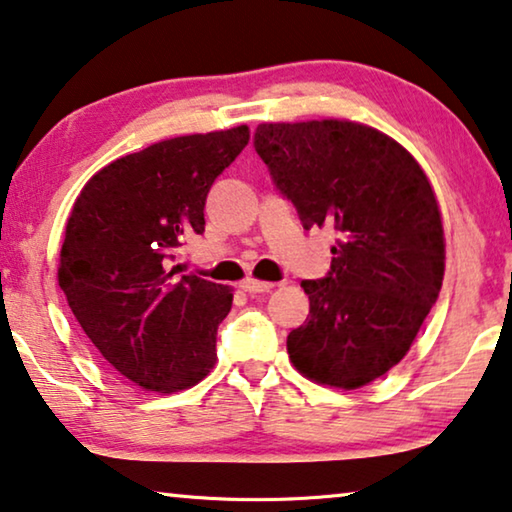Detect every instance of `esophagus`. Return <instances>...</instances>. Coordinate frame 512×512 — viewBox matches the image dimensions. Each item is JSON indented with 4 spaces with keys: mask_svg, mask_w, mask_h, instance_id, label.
Masks as SVG:
<instances>
[{
    "mask_svg": "<svg viewBox=\"0 0 512 512\" xmlns=\"http://www.w3.org/2000/svg\"><path fill=\"white\" fill-rule=\"evenodd\" d=\"M273 287H276L273 282H262V280H255V278H246L241 282V289H243V292H248V294H266V292H271Z\"/></svg>",
    "mask_w": 512,
    "mask_h": 512,
    "instance_id": "obj_1",
    "label": "esophagus"
}]
</instances>
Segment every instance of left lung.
Returning <instances> with one entry per match:
<instances>
[{
    "mask_svg": "<svg viewBox=\"0 0 512 512\" xmlns=\"http://www.w3.org/2000/svg\"><path fill=\"white\" fill-rule=\"evenodd\" d=\"M255 151L305 230L331 225V269L303 280L310 315L287 335L305 377L358 388L409 352L444 280V227L407 149L370 126L259 124Z\"/></svg>",
    "mask_w": 512,
    "mask_h": 512,
    "instance_id": "obj_1",
    "label": "left lung"
}]
</instances>
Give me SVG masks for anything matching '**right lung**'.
<instances>
[{"label": "right lung", "instance_id": "add662e5", "mask_svg": "<svg viewBox=\"0 0 512 512\" xmlns=\"http://www.w3.org/2000/svg\"><path fill=\"white\" fill-rule=\"evenodd\" d=\"M248 126L183 135L117 158L73 204L59 259L82 331L114 370L147 391L195 386L216 363L232 289L170 269L204 232L207 195L248 144Z\"/></svg>", "mask_w": 512, "mask_h": 512}]
</instances>
